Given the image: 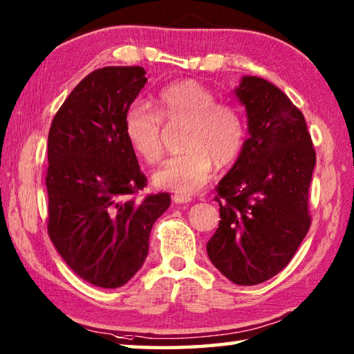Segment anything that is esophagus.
I'll return each mask as SVG.
<instances>
[{"label":"esophagus","instance_id":"34e87169","mask_svg":"<svg viewBox=\"0 0 354 354\" xmlns=\"http://www.w3.org/2000/svg\"><path fill=\"white\" fill-rule=\"evenodd\" d=\"M171 200L173 203H176V205H187V203L192 201V196L185 194H175L171 196Z\"/></svg>","mask_w":354,"mask_h":354}]
</instances>
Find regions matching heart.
Returning a JSON list of instances; mask_svg holds the SVG:
<instances>
[{
  "label": "heart",
  "mask_w": 354,
  "mask_h": 354,
  "mask_svg": "<svg viewBox=\"0 0 354 354\" xmlns=\"http://www.w3.org/2000/svg\"><path fill=\"white\" fill-rule=\"evenodd\" d=\"M154 111L134 104L124 117V134L133 151L147 164L164 154V124L183 127L179 147L184 153L167 160L154 173L160 189L194 194L214 173L236 162L245 145V124L236 107L217 103L215 95L196 81H179L160 88Z\"/></svg>",
  "instance_id": "obj_1"
}]
</instances>
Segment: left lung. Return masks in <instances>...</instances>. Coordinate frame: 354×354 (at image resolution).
<instances>
[{"mask_svg":"<svg viewBox=\"0 0 354 354\" xmlns=\"http://www.w3.org/2000/svg\"><path fill=\"white\" fill-rule=\"evenodd\" d=\"M236 97L250 136L215 189L221 220L206 248L227 279L254 286L283 270L308 234L315 149L301 111L272 82L243 76Z\"/></svg>","mask_w":354,"mask_h":354,"instance_id":"1","label":"left lung"}]
</instances>
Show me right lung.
<instances>
[{"label":"right lung","mask_w":354,"mask_h":354,"mask_svg":"<svg viewBox=\"0 0 354 354\" xmlns=\"http://www.w3.org/2000/svg\"><path fill=\"white\" fill-rule=\"evenodd\" d=\"M142 67H104L73 88L48 134V234L77 277L103 289L127 284L148 254L169 194L134 198L147 185L124 134L145 87Z\"/></svg>","instance_id":"obj_1"}]
</instances>
